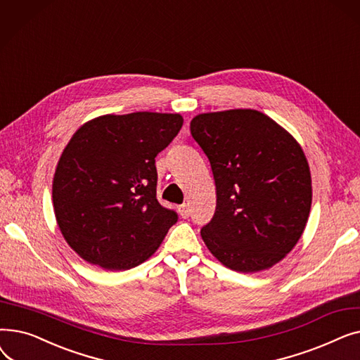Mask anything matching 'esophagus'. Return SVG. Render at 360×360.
Masks as SVG:
<instances>
[{"label":"esophagus","instance_id":"34e87169","mask_svg":"<svg viewBox=\"0 0 360 360\" xmlns=\"http://www.w3.org/2000/svg\"><path fill=\"white\" fill-rule=\"evenodd\" d=\"M190 205L188 204H182V205H179V214L184 217V219H186L188 216H190Z\"/></svg>","mask_w":360,"mask_h":360}]
</instances>
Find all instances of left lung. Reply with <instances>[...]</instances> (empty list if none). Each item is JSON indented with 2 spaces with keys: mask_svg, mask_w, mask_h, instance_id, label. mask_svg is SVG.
Listing matches in <instances>:
<instances>
[{
  "mask_svg": "<svg viewBox=\"0 0 360 360\" xmlns=\"http://www.w3.org/2000/svg\"><path fill=\"white\" fill-rule=\"evenodd\" d=\"M190 129L216 184V212L201 229L207 248L235 271L273 267L293 250L308 221L312 185L304 150L252 109L201 113Z\"/></svg>",
  "mask_w": 360,
  "mask_h": 360,
  "instance_id": "obj_1",
  "label": "left lung"
}]
</instances>
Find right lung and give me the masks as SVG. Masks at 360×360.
<instances>
[{
  "label": "right lung",
  "instance_id": "obj_1",
  "mask_svg": "<svg viewBox=\"0 0 360 360\" xmlns=\"http://www.w3.org/2000/svg\"><path fill=\"white\" fill-rule=\"evenodd\" d=\"M182 124L179 113L134 112L91 120L72 136L52 200L63 236L83 259L128 270L159 248L178 213L158 201L155 158Z\"/></svg>",
  "mask_w": 360,
  "mask_h": 360
}]
</instances>
